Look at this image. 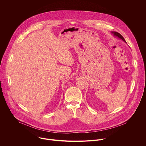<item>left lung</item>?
<instances>
[{"mask_svg": "<svg viewBox=\"0 0 146 146\" xmlns=\"http://www.w3.org/2000/svg\"><path fill=\"white\" fill-rule=\"evenodd\" d=\"M111 33H112V34H113V35H114L115 36H117V38H120V39H122L124 42H125V39H124V38H123V36L120 34H119V33L116 32V31H112Z\"/></svg>", "mask_w": 146, "mask_h": 146, "instance_id": "8db88e82", "label": "left lung"}]
</instances>
